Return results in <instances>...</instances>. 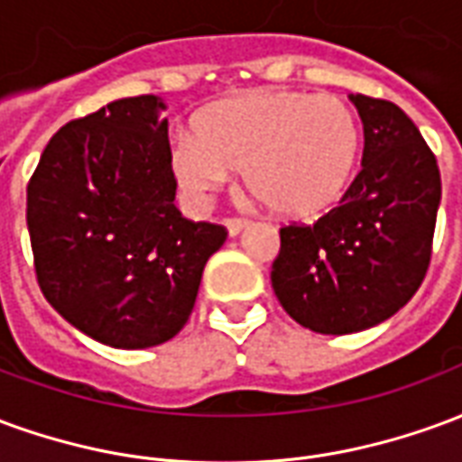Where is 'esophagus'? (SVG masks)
I'll return each instance as SVG.
<instances>
[{
  "instance_id": "34e87169",
  "label": "esophagus",
  "mask_w": 462,
  "mask_h": 462,
  "mask_svg": "<svg viewBox=\"0 0 462 462\" xmlns=\"http://www.w3.org/2000/svg\"><path fill=\"white\" fill-rule=\"evenodd\" d=\"M247 225H250V220H245V217H227V220H225V227H227V232H230V237L240 235Z\"/></svg>"
}]
</instances>
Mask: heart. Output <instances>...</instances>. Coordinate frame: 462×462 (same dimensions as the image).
<instances>
[{"mask_svg": "<svg viewBox=\"0 0 462 462\" xmlns=\"http://www.w3.org/2000/svg\"><path fill=\"white\" fill-rule=\"evenodd\" d=\"M195 135L178 133L168 161L182 192L205 202L230 171L282 217L311 220L339 205L361 155L354 108L339 96L260 88L205 106Z\"/></svg>", "mask_w": 462, "mask_h": 462, "instance_id": "obj_1", "label": "heart"}]
</instances>
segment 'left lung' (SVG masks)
<instances>
[{"instance_id":"obj_1","label":"left lung","mask_w":462,"mask_h":462,"mask_svg":"<svg viewBox=\"0 0 462 462\" xmlns=\"http://www.w3.org/2000/svg\"><path fill=\"white\" fill-rule=\"evenodd\" d=\"M364 123L361 171L314 225L280 230L277 300L301 327L351 334L393 317L420 287L433 254L440 171L396 104L351 94Z\"/></svg>"}]
</instances>
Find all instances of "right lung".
Segmentation results:
<instances>
[{
    "label": "right lung",
    "mask_w": 462,
    "mask_h": 462,
    "mask_svg": "<svg viewBox=\"0 0 462 462\" xmlns=\"http://www.w3.org/2000/svg\"><path fill=\"white\" fill-rule=\"evenodd\" d=\"M165 106L133 96L61 125L26 185V227L46 301L116 348L172 339L227 230L175 208Z\"/></svg>",
    "instance_id": "right-lung-1"
}]
</instances>
